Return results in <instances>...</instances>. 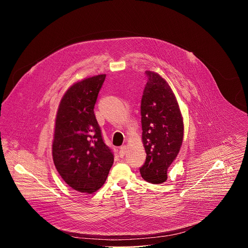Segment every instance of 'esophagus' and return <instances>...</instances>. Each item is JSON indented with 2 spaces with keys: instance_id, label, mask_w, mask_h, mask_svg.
Returning <instances> with one entry per match:
<instances>
[{
  "instance_id": "1",
  "label": "esophagus",
  "mask_w": 248,
  "mask_h": 248,
  "mask_svg": "<svg viewBox=\"0 0 248 248\" xmlns=\"http://www.w3.org/2000/svg\"><path fill=\"white\" fill-rule=\"evenodd\" d=\"M126 151H127V146L126 145H123L119 148V156L120 157H123L126 154Z\"/></svg>"
}]
</instances>
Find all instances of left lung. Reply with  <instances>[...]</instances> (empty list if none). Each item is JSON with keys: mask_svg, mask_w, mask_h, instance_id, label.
I'll return each instance as SVG.
<instances>
[{"mask_svg": "<svg viewBox=\"0 0 248 248\" xmlns=\"http://www.w3.org/2000/svg\"><path fill=\"white\" fill-rule=\"evenodd\" d=\"M148 77L142 95V142L146 160L140 169L144 180L160 184L176 159L183 140V120L176 96L169 84L156 72Z\"/></svg>", "mask_w": 248, "mask_h": 248, "instance_id": "1", "label": "left lung"}]
</instances>
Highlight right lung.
I'll use <instances>...</instances> for the list:
<instances>
[{
  "label": "right lung",
  "instance_id": "obj_1",
  "mask_svg": "<svg viewBox=\"0 0 248 248\" xmlns=\"http://www.w3.org/2000/svg\"><path fill=\"white\" fill-rule=\"evenodd\" d=\"M106 74L73 84L55 119L52 157L64 181L80 193H93L106 181L113 154L103 140L93 111Z\"/></svg>",
  "mask_w": 248,
  "mask_h": 248
}]
</instances>
